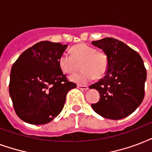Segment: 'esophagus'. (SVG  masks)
<instances>
[{"instance_id": "obj_1", "label": "esophagus", "mask_w": 152, "mask_h": 152, "mask_svg": "<svg viewBox=\"0 0 152 152\" xmlns=\"http://www.w3.org/2000/svg\"><path fill=\"white\" fill-rule=\"evenodd\" d=\"M77 88L82 90H86L88 89V86H82V85H77Z\"/></svg>"}]
</instances>
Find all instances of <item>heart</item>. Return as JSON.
I'll return each mask as SVG.
<instances>
[{"instance_id":"b5f03b06","label":"heart","mask_w":152,"mask_h":152,"mask_svg":"<svg viewBox=\"0 0 152 152\" xmlns=\"http://www.w3.org/2000/svg\"><path fill=\"white\" fill-rule=\"evenodd\" d=\"M71 53L65 51L59 58L58 64L64 73H72L82 63V71L70 75V79L78 84H86L97 78L104 77L109 67V58L104 52L85 43L71 48Z\"/></svg>"}]
</instances>
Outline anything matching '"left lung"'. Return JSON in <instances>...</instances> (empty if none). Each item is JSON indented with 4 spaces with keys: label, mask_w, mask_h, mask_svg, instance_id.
I'll list each match as a JSON object with an SVG mask.
<instances>
[{
    "label": "left lung",
    "mask_w": 152,
    "mask_h": 152,
    "mask_svg": "<svg viewBox=\"0 0 152 152\" xmlns=\"http://www.w3.org/2000/svg\"><path fill=\"white\" fill-rule=\"evenodd\" d=\"M92 44L106 54L109 67L103 78L89 86L100 94L98 102L91 106L104 118H124L140 106L144 97L147 71L143 59L136 50L116 39L104 38Z\"/></svg>",
    "instance_id": "1"
}]
</instances>
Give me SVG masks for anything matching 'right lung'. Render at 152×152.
<instances>
[{"label": "right lung", "mask_w": 152, "mask_h": 152, "mask_svg": "<svg viewBox=\"0 0 152 152\" xmlns=\"http://www.w3.org/2000/svg\"><path fill=\"white\" fill-rule=\"evenodd\" d=\"M67 45L41 41L23 51L12 66L9 94L16 115L28 124L49 123L63 110L69 82L58 64Z\"/></svg>", "instance_id": "obj_1"}]
</instances>
